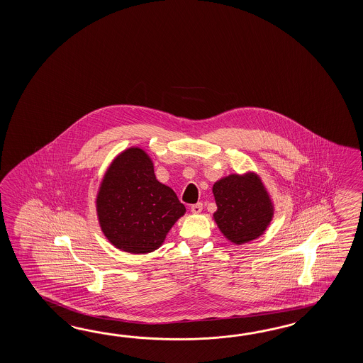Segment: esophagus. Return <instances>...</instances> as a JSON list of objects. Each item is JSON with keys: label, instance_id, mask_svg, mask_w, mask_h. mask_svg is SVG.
I'll return each mask as SVG.
<instances>
[{"label": "esophagus", "instance_id": "obj_1", "mask_svg": "<svg viewBox=\"0 0 363 363\" xmlns=\"http://www.w3.org/2000/svg\"><path fill=\"white\" fill-rule=\"evenodd\" d=\"M191 210H192L193 214H199L202 211V202H197V203H193L192 206H191Z\"/></svg>", "mask_w": 363, "mask_h": 363}]
</instances>
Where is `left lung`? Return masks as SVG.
<instances>
[{
	"label": "left lung",
	"mask_w": 363,
	"mask_h": 363,
	"mask_svg": "<svg viewBox=\"0 0 363 363\" xmlns=\"http://www.w3.org/2000/svg\"><path fill=\"white\" fill-rule=\"evenodd\" d=\"M218 227L235 244L257 239L272 218L270 199L255 174L230 175L213 186Z\"/></svg>",
	"instance_id": "obj_1"
}]
</instances>
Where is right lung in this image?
Wrapping results in <instances>:
<instances>
[{
  "label": "right lung",
  "instance_id": "add662e5",
  "mask_svg": "<svg viewBox=\"0 0 363 363\" xmlns=\"http://www.w3.org/2000/svg\"><path fill=\"white\" fill-rule=\"evenodd\" d=\"M97 213L111 244L130 253H149L161 247L185 208L170 186L155 179L147 153L131 147L108 167Z\"/></svg>",
  "mask_w": 363,
  "mask_h": 363
}]
</instances>
